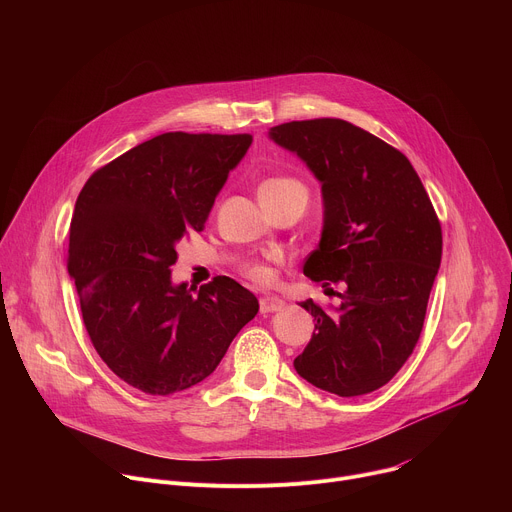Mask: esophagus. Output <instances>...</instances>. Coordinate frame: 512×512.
Wrapping results in <instances>:
<instances>
[{
    "mask_svg": "<svg viewBox=\"0 0 512 512\" xmlns=\"http://www.w3.org/2000/svg\"><path fill=\"white\" fill-rule=\"evenodd\" d=\"M285 308V302L275 298V296H265L259 300V310L261 314H271V312H279Z\"/></svg>",
    "mask_w": 512,
    "mask_h": 512,
    "instance_id": "obj_1",
    "label": "esophagus"
}]
</instances>
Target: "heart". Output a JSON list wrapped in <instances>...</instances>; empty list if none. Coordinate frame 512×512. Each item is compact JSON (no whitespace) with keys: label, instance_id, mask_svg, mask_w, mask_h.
Masks as SVG:
<instances>
[{"label":"heart","instance_id":"obj_1","mask_svg":"<svg viewBox=\"0 0 512 512\" xmlns=\"http://www.w3.org/2000/svg\"><path fill=\"white\" fill-rule=\"evenodd\" d=\"M294 188H304V184L296 178H289V176H273L259 184V198H271V196L283 194V192L294 190ZM241 273L255 283H267L271 279V271L263 263H245V265H241Z\"/></svg>","mask_w":512,"mask_h":512}]
</instances>
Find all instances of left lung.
I'll use <instances>...</instances> for the list:
<instances>
[{"label":"left lung","instance_id":"left-lung-1","mask_svg":"<svg viewBox=\"0 0 512 512\" xmlns=\"http://www.w3.org/2000/svg\"><path fill=\"white\" fill-rule=\"evenodd\" d=\"M269 137L322 184L324 229L304 273L342 283L340 306L302 302L316 324L294 367L338 397L387 385L411 356L442 263V225L411 162L344 119L289 121Z\"/></svg>","mask_w":512,"mask_h":512}]
</instances>
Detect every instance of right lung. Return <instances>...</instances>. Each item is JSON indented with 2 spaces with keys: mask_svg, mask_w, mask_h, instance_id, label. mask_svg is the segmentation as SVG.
<instances>
[{
  "mask_svg": "<svg viewBox=\"0 0 512 512\" xmlns=\"http://www.w3.org/2000/svg\"><path fill=\"white\" fill-rule=\"evenodd\" d=\"M251 141L162 133L99 168L77 198L66 267L85 328L107 367L143 393L168 397L204 381L259 312L227 275L194 291L174 285L170 269Z\"/></svg>",
  "mask_w": 512,
  "mask_h": 512,
  "instance_id": "1",
  "label": "right lung"
}]
</instances>
